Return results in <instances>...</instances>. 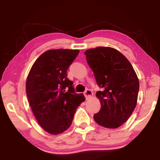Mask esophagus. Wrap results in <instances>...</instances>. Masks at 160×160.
Segmentation results:
<instances>
[{
    "label": "esophagus",
    "instance_id": "obj_1",
    "mask_svg": "<svg viewBox=\"0 0 160 160\" xmlns=\"http://www.w3.org/2000/svg\"><path fill=\"white\" fill-rule=\"evenodd\" d=\"M84 94H85V97L86 99H89V98H90V97H92L93 93H92V90L88 89V90H86L85 92H84Z\"/></svg>",
    "mask_w": 160,
    "mask_h": 160
}]
</instances>
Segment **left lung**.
Listing matches in <instances>:
<instances>
[{"mask_svg": "<svg viewBox=\"0 0 160 160\" xmlns=\"http://www.w3.org/2000/svg\"><path fill=\"white\" fill-rule=\"evenodd\" d=\"M85 55L102 89L96 93L101 109L94 115V121L105 128H118L136 107L139 91L137 75L128 59L113 48H90Z\"/></svg>", "mask_w": 160, "mask_h": 160, "instance_id": "obj_1", "label": "left lung"}]
</instances>
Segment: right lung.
Listing matches in <instances>:
<instances>
[{"label": "right lung", "mask_w": 160, "mask_h": 160, "mask_svg": "<svg viewBox=\"0 0 160 160\" xmlns=\"http://www.w3.org/2000/svg\"><path fill=\"white\" fill-rule=\"evenodd\" d=\"M79 50L53 49L32 66L26 82L27 96L38 123L48 133H61L71 125L77 108L85 100L77 94L67 70Z\"/></svg>", "instance_id": "obj_1"}]
</instances>
